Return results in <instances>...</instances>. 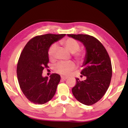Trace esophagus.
<instances>
[{
    "label": "esophagus",
    "instance_id": "obj_1",
    "mask_svg": "<svg viewBox=\"0 0 128 128\" xmlns=\"http://www.w3.org/2000/svg\"><path fill=\"white\" fill-rule=\"evenodd\" d=\"M67 78H68V77H67V76H61V79H62V80H66Z\"/></svg>",
    "mask_w": 128,
    "mask_h": 128
}]
</instances>
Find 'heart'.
<instances>
[{"mask_svg": "<svg viewBox=\"0 0 128 128\" xmlns=\"http://www.w3.org/2000/svg\"><path fill=\"white\" fill-rule=\"evenodd\" d=\"M60 43L69 52L73 54V56L79 62H80L84 60L85 57V52L84 51L79 50L80 44L76 40L72 38H67L61 40ZM56 49V44H53L50 46L48 49V56L50 60H53L55 58ZM76 66L73 61H61L54 66L55 71L62 74H68L74 70Z\"/></svg>", "mask_w": 128, "mask_h": 128, "instance_id": "1", "label": "heart"}]
</instances>
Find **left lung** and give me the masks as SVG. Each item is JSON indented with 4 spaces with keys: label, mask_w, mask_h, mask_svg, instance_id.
Returning <instances> with one entry per match:
<instances>
[{
    "label": "left lung",
    "mask_w": 128,
    "mask_h": 128,
    "mask_svg": "<svg viewBox=\"0 0 128 128\" xmlns=\"http://www.w3.org/2000/svg\"><path fill=\"white\" fill-rule=\"evenodd\" d=\"M84 45L86 57L81 74L86 79L76 78V84L72 93L79 102L92 105L99 100L108 90L112 77V66L106 50L94 36L85 34H67Z\"/></svg>",
    "instance_id": "8db88e82"
}]
</instances>
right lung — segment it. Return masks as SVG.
<instances>
[{"label":"right lung","mask_w":128,"mask_h":128,"mask_svg":"<svg viewBox=\"0 0 128 128\" xmlns=\"http://www.w3.org/2000/svg\"><path fill=\"white\" fill-rule=\"evenodd\" d=\"M66 34L36 36L28 42L20 54L17 67V79L22 92L35 104L49 102L55 95L61 76L56 73L43 77L42 70L48 67V49Z\"/></svg>","instance_id":"1"}]
</instances>
